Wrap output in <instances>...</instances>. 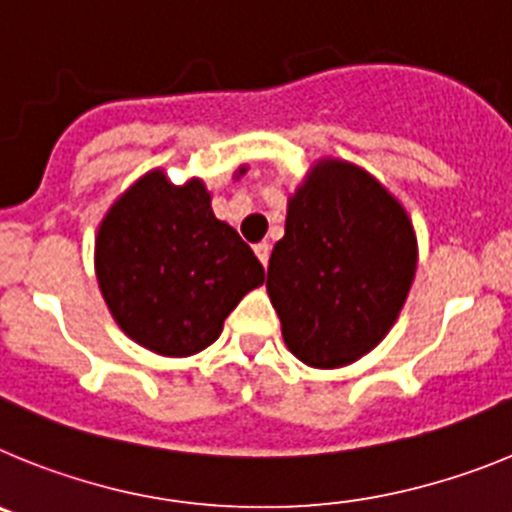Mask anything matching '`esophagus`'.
<instances>
[{"label":"esophagus","mask_w":512,"mask_h":512,"mask_svg":"<svg viewBox=\"0 0 512 512\" xmlns=\"http://www.w3.org/2000/svg\"><path fill=\"white\" fill-rule=\"evenodd\" d=\"M253 251H256V256H259L261 264H269V256H271V246L269 243H259V246H253Z\"/></svg>","instance_id":"obj_1"}]
</instances>
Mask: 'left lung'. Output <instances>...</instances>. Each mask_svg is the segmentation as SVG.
Masks as SVG:
<instances>
[{
    "instance_id": "1",
    "label": "left lung",
    "mask_w": 512,
    "mask_h": 512,
    "mask_svg": "<svg viewBox=\"0 0 512 512\" xmlns=\"http://www.w3.org/2000/svg\"><path fill=\"white\" fill-rule=\"evenodd\" d=\"M418 238L408 210L361 166L320 158L289 194L266 292L287 348L338 369L390 333L413 287Z\"/></svg>"
}]
</instances>
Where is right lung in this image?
Listing matches in <instances>:
<instances>
[{
  "label": "right lung",
  "instance_id": "1",
  "mask_svg": "<svg viewBox=\"0 0 512 512\" xmlns=\"http://www.w3.org/2000/svg\"><path fill=\"white\" fill-rule=\"evenodd\" d=\"M210 202L197 176L174 184L164 169H151L99 223V292L122 333L158 356L200 354L235 305L264 284V266Z\"/></svg>",
  "mask_w": 512,
  "mask_h": 512
}]
</instances>
